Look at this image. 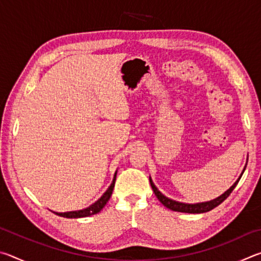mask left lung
<instances>
[{
	"label": "left lung",
	"instance_id": "1",
	"mask_svg": "<svg viewBox=\"0 0 261 261\" xmlns=\"http://www.w3.org/2000/svg\"><path fill=\"white\" fill-rule=\"evenodd\" d=\"M242 177V175H241ZM241 177L237 179V182L232 185V187L228 190V191L224 192L222 196H220L219 198H216V199L212 200V201H207V202H200V204H183V202H178V201H175V200H171L169 198H167L166 196H163V194L159 191L156 189L155 185L152 182V179L149 178V183H151V187L153 189L154 193H155V196L159 200L161 201L162 205H165L167 208H169L171 211H175V212H182V213H205V212H210L213 208H215L216 206H219L221 202L224 201L227 199V198L230 196V193L232 192V190L235 189V187L237 185V183L240 182Z\"/></svg>",
	"mask_w": 261,
	"mask_h": 261
}]
</instances>
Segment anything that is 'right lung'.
Returning <instances> with one entry per match:
<instances>
[{
  "mask_svg": "<svg viewBox=\"0 0 261 261\" xmlns=\"http://www.w3.org/2000/svg\"><path fill=\"white\" fill-rule=\"evenodd\" d=\"M115 180H116V174L114 176V179H113V183L110 185L109 189L106 191V193L103 194L102 197L100 198V199L94 202L93 205L88 207V208L85 210H82V211H74V212H67V213H56L54 212L55 214L60 215V216H63V218H69V219H77V218H85V216H90V215H93L99 213V212L103 208L105 205L107 204L109 198L112 197V193H113V190L115 187Z\"/></svg>",
  "mask_w": 261,
  "mask_h": 261,
  "instance_id": "obj_1",
  "label": "right lung"
}]
</instances>
